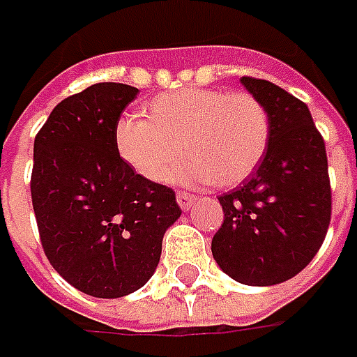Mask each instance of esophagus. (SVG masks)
I'll use <instances>...</instances> for the list:
<instances>
[{"label": "esophagus", "instance_id": "1", "mask_svg": "<svg viewBox=\"0 0 357 357\" xmlns=\"http://www.w3.org/2000/svg\"><path fill=\"white\" fill-rule=\"evenodd\" d=\"M176 202H178V206H181L183 211H188V208L195 204V195L178 190V192H176Z\"/></svg>", "mask_w": 357, "mask_h": 357}]
</instances>
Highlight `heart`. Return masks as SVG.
I'll use <instances>...</instances> for the list:
<instances>
[{
	"mask_svg": "<svg viewBox=\"0 0 357 357\" xmlns=\"http://www.w3.org/2000/svg\"><path fill=\"white\" fill-rule=\"evenodd\" d=\"M270 143V115L246 91L188 89L167 93L144 107V119L123 117L115 146L137 174L167 183L178 169L186 183L234 186L260 165Z\"/></svg>",
	"mask_w": 357,
	"mask_h": 357,
	"instance_id": "b5f03b06",
	"label": "heart"
}]
</instances>
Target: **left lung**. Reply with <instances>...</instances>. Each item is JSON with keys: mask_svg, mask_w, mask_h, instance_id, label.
<instances>
[{"mask_svg": "<svg viewBox=\"0 0 357 357\" xmlns=\"http://www.w3.org/2000/svg\"><path fill=\"white\" fill-rule=\"evenodd\" d=\"M270 115V143L250 178L218 197L225 222L216 264L246 286L294 278L320 250L332 216L328 157L306 103L278 85L242 77Z\"/></svg>", "mask_w": 357, "mask_h": 357, "instance_id": "obj_1", "label": "left lung"}]
</instances>
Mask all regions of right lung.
Segmentation results:
<instances>
[{"mask_svg":"<svg viewBox=\"0 0 357 357\" xmlns=\"http://www.w3.org/2000/svg\"><path fill=\"white\" fill-rule=\"evenodd\" d=\"M139 89L95 83L63 99L33 143L31 200L51 266L77 290L123 298L157 270L181 216L172 188L119 157L115 127Z\"/></svg>","mask_w":357,"mask_h":357,"instance_id":"add662e5","label":"right lung"}]
</instances>
